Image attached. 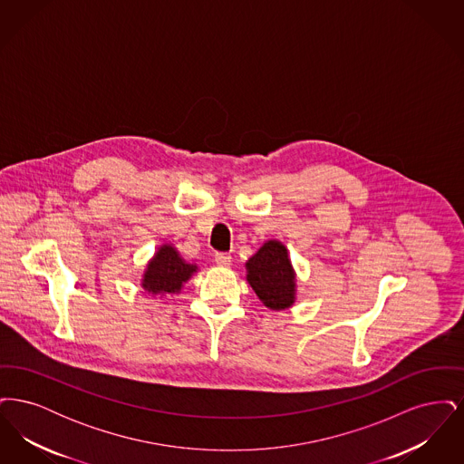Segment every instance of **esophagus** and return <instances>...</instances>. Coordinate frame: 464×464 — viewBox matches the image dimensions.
<instances>
[{"label": "esophagus", "instance_id": "obj_1", "mask_svg": "<svg viewBox=\"0 0 464 464\" xmlns=\"http://www.w3.org/2000/svg\"><path fill=\"white\" fill-rule=\"evenodd\" d=\"M214 261L219 266H229L231 265V256H229V254H224V252H219V254H216Z\"/></svg>", "mask_w": 464, "mask_h": 464}]
</instances>
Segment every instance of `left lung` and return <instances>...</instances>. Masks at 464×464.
I'll return each instance as SVG.
<instances>
[{
	"label": "left lung",
	"mask_w": 464,
	"mask_h": 464,
	"mask_svg": "<svg viewBox=\"0 0 464 464\" xmlns=\"http://www.w3.org/2000/svg\"><path fill=\"white\" fill-rule=\"evenodd\" d=\"M246 282L266 308L287 309L295 303V273L287 248L278 240L266 242L246 261Z\"/></svg>",
	"instance_id": "left-lung-1"
}]
</instances>
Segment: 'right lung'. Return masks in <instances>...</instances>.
<instances>
[{
	"label": "right lung",
	"mask_w": 464,
	"mask_h": 464,
	"mask_svg": "<svg viewBox=\"0 0 464 464\" xmlns=\"http://www.w3.org/2000/svg\"><path fill=\"white\" fill-rule=\"evenodd\" d=\"M198 266L186 263L172 245H161L155 257L146 266L142 276V288L151 294H177Z\"/></svg>",
	"instance_id": "add662e5"
}]
</instances>
